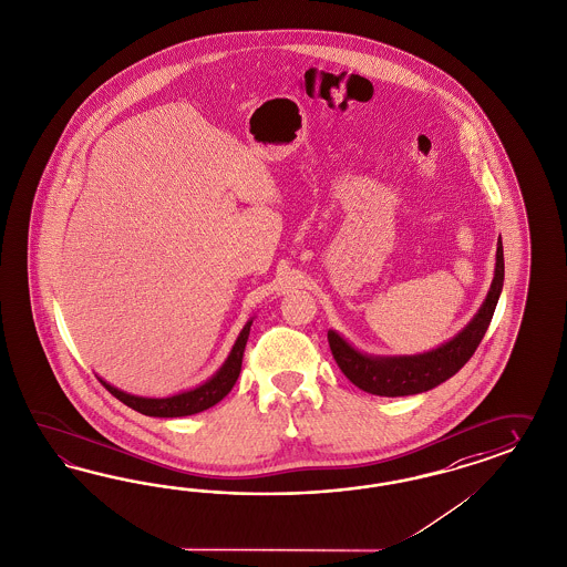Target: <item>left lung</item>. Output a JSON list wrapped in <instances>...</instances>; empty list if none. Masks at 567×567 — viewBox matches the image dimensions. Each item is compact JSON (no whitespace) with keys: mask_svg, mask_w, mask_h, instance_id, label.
<instances>
[{"mask_svg":"<svg viewBox=\"0 0 567 567\" xmlns=\"http://www.w3.org/2000/svg\"><path fill=\"white\" fill-rule=\"evenodd\" d=\"M503 276L505 261L503 243L498 237L495 276L481 309L464 330L432 351L417 355H368L344 341L337 330H328L330 351L344 377L370 395L405 396L430 391L457 374L478 349L497 308L498 295L503 291Z\"/></svg>","mask_w":567,"mask_h":567,"instance_id":"left-lung-1","label":"left lung"}]
</instances>
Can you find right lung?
Instances as JSON below:
<instances>
[{"label":"right lung","mask_w":567,"mask_h":567,"mask_svg":"<svg viewBox=\"0 0 567 567\" xmlns=\"http://www.w3.org/2000/svg\"><path fill=\"white\" fill-rule=\"evenodd\" d=\"M251 324H254V318H249L247 324L240 330L239 337H237V341L233 344L228 358L220 365V370L214 377L207 378L204 384L189 389V391H183V393H176V395L171 396H138L124 393L121 389L112 386L110 382H105L103 378H100V382L112 395L121 399L124 405L133 408L135 412L143 413V415L181 417V415H193V413L204 412V410H209L212 405H216L218 401H223L224 396L228 395L230 389L235 386V382H237V378L240 374L243 351H245V344H247V339H249Z\"/></svg>","instance_id":"1"}]
</instances>
